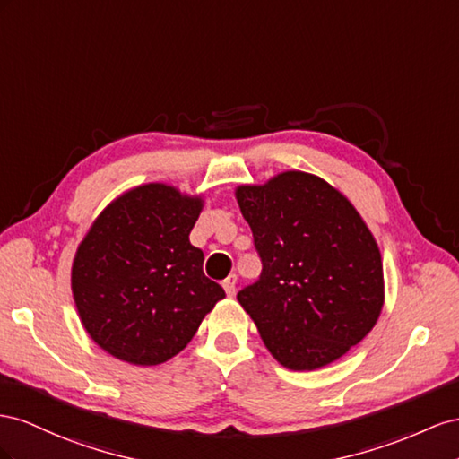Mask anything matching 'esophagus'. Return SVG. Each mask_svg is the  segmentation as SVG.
I'll list each match as a JSON object with an SVG mask.
<instances>
[{
  "instance_id": "obj_1",
  "label": "esophagus",
  "mask_w": 459,
  "mask_h": 459,
  "mask_svg": "<svg viewBox=\"0 0 459 459\" xmlns=\"http://www.w3.org/2000/svg\"><path fill=\"white\" fill-rule=\"evenodd\" d=\"M222 288H225L227 296L232 298L234 292H237V274H229V277L222 281Z\"/></svg>"
}]
</instances>
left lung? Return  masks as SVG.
<instances>
[{"label": "left lung", "mask_w": 459, "mask_h": 459, "mask_svg": "<svg viewBox=\"0 0 459 459\" xmlns=\"http://www.w3.org/2000/svg\"><path fill=\"white\" fill-rule=\"evenodd\" d=\"M234 195L264 261L238 292L282 368L316 371L348 353L385 306L383 255L359 212L325 178L282 171Z\"/></svg>", "instance_id": "obj_1"}]
</instances>
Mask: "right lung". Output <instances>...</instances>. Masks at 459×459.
<instances>
[{
    "label": "right lung",
    "mask_w": 459,
    "mask_h": 459,
    "mask_svg": "<svg viewBox=\"0 0 459 459\" xmlns=\"http://www.w3.org/2000/svg\"><path fill=\"white\" fill-rule=\"evenodd\" d=\"M204 194L148 182L101 209L76 247L71 290L88 336L140 368L175 358L225 298L209 281L190 230Z\"/></svg>",
    "instance_id": "right-lung-1"
}]
</instances>
